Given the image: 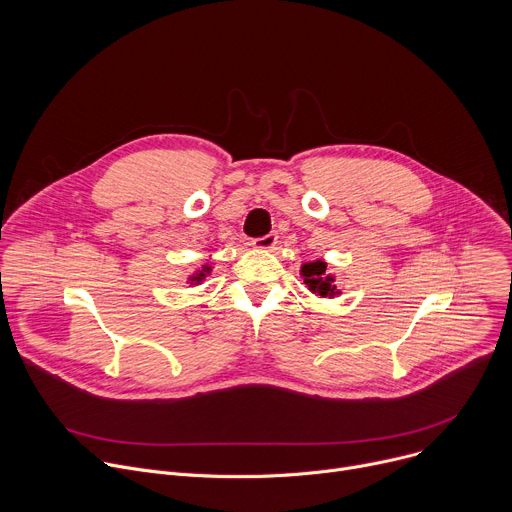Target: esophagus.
Listing matches in <instances>:
<instances>
[{"label":"esophagus","instance_id":"34e87169","mask_svg":"<svg viewBox=\"0 0 512 512\" xmlns=\"http://www.w3.org/2000/svg\"><path fill=\"white\" fill-rule=\"evenodd\" d=\"M275 243H277V235L275 233H267V235H263L259 239H253V247H257V249H273Z\"/></svg>","mask_w":512,"mask_h":512}]
</instances>
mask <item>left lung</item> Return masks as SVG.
<instances>
[{
	"label": "left lung",
	"mask_w": 512,
	"mask_h": 512,
	"mask_svg": "<svg viewBox=\"0 0 512 512\" xmlns=\"http://www.w3.org/2000/svg\"><path fill=\"white\" fill-rule=\"evenodd\" d=\"M302 275H304V283L314 291V294H318L322 298H334L338 294L336 285H334V277H330L326 273L324 261L306 263L302 267Z\"/></svg>",
	"instance_id": "8db88e82"
}]
</instances>
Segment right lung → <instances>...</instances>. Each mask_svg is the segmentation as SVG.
Listing matches in <instances>:
<instances>
[{
	"mask_svg": "<svg viewBox=\"0 0 512 512\" xmlns=\"http://www.w3.org/2000/svg\"><path fill=\"white\" fill-rule=\"evenodd\" d=\"M206 271H208V267H204L196 277H192V281H202V277H204V273H206Z\"/></svg>",
	"mask_w": 512,
	"mask_h": 512,
	"instance_id": "right-lung-1",
	"label": "right lung"
}]
</instances>
